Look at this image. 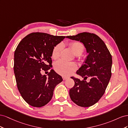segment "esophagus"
Segmentation results:
<instances>
[{
	"label": "esophagus",
	"mask_w": 128,
	"mask_h": 128,
	"mask_svg": "<svg viewBox=\"0 0 128 128\" xmlns=\"http://www.w3.org/2000/svg\"><path fill=\"white\" fill-rule=\"evenodd\" d=\"M62 78H63V79L64 80H66V79L69 78L68 76H63Z\"/></svg>",
	"instance_id": "34e87169"
}]
</instances>
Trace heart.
<instances>
[{
  "label": "heart",
  "mask_w": 128,
  "mask_h": 128,
  "mask_svg": "<svg viewBox=\"0 0 128 128\" xmlns=\"http://www.w3.org/2000/svg\"><path fill=\"white\" fill-rule=\"evenodd\" d=\"M70 46L76 56L82 54L84 51V46L80 42H72ZM63 46L62 43L58 44L54 47L52 52V58L56 60L60 57ZM77 68V65L74 62H67L63 60H59L54 64V69L58 74L63 76H69Z\"/></svg>",
  "instance_id": "obj_1"
}]
</instances>
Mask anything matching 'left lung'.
Wrapping results in <instances>:
<instances>
[{"label":"left lung","instance_id":"obj_1","mask_svg":"<svg viewBox=\"0 0 128 128\" xmlns=\"http://www.w3.org/2000/svg\"><path fill=\"white\" fill-rule=\"evenodd\" d=\"M66 38L82 42L88 54L76 71L84 80L71 77L74 85L70 90V98L79 106L90 107L100 99L108 86L112 76V55L104 42L93 33L84 32ZM87 78H90L88 83L86 81Z\"/></svg>","mask_w":128,"mask_h":128}]
</instances>
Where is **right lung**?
Instances as JSON below:
<instances>
[{
	"label": "right lung",
	"instance_id": "1",
	"mask_svg": "<svg viewBox=\"0 0 128 128\" xmlns=\"http://www.w3.org/2000/svg\"><path fill=\"white\" fill-rule=\"evenodd\" d=\"M65 36H54L44 32H32L21 40L14 52V71L21 96L27 104L41 107L52 99L56 85L63 80L52 68L54 48Z\"/></svg>",
	"mask_w": 128,
	"mask_h": 128
}]
</instances>
